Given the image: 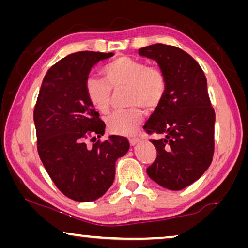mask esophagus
<instances>
[{
	"mask_svg": "<svg viewBox=\"0 0 248 248\" xmlns=\"http://www.w3.org/2000/svg\"><path fill=\"white\" fill-rule=\"evenodd\" d=\"M139 141H140V140L138 139V138H131V139L129 140V142H130V145H131V146H134V145H136Z\"/></svg>",
	"mask_w": 248,
	"mask_h": 248,
	"instance_id": "esophagus-1",
	"label": "esophagus"
}]
</instances>
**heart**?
Masks as SVG:
<instances>
[{
  "label": "heart",
  "mask_w": 248,
  "mask_h": 248,
  "mask_svg": "<svg viewBox=\"0 0 248 248\" xmlns=\"http://www.w3.org/2000/svg\"><path fill=\"white\" fill-rule=\"evenodd\" d=\"M108 83L103 79L89 78L85 83L87 98L100 112L110 107L111 89H125V100L131 105L128 109L112 112L107 117L108 130L116 134H130L138 127L143 114L140 105L154 108L161 102L166 90L164 73L155 66L129 57H120L103 69Z\"/></svg>",
  "instance_id": "obj_1"
}]
</instances>
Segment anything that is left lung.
<instances>
[{"label":"left lung","instance_id":"left-lung-1","mask_svg":"<svg viewBox=\"0 0 248 248\" xmlns=\"http://www.w3.org/2000/svg\"><path fill=\"white\" fill-rule=\"evenodd\" d=\"M165 75L166 90L143 125L144 131L164 136L151 140L157 157L146 169L149 177L170 190H182L198 180L212 162L216 114L207 78L194 58L164 44L139 49Z\"/></svg>","mask_w":248,"mask_h":248}]
</instances>
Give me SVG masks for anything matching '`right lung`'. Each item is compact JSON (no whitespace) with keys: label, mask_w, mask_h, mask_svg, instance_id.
<instances>
[{"label":"right lung","mask_w":248,"mask_h":248,"mask_svg":"<svg viewBox=\"0 0 248 248\" xmlns=\"http://www.w3.org/2000/svg\"><path fill=\"white\" fill-rule=\"evenodd\" d=\"M112 56L81 51L61 59L45 75L33 110L41 162L58 189L79 202L98 199L110 188L117 159L130 148L125 138L114 134L91 148L84 141L90 133H105L85 83L92 68Z\"/></svg>","instance_id":"add662e5"}]
</instances>
